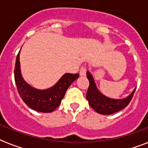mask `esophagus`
<instances>
[{"instance_id": "obj_1", "label": "esophagus", "mask_w": 148, "mask_h": 148, "mask_svg": "<svg viewBox=\"0 0 148 148\" xmlns=\"http://www.w3.org/2000/svg\"><path fill=\"white\" fill-rule=\"evenodd\" d=\"M86 73H87V70H86V68L84 66H82L81 68L80 72H79V74H80L81 76H85L86 75Z\"/></svg>"}]
</instances>
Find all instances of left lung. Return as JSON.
<instances>
[{"instance_id":"obj_1","label":"left lung","mask_w":148,"mask_h":148,"mask_svg":"<svg viewBox=\"0 0 148 148\" xmlns=\"http://www.w3.org/2000/svg\"><path fill=\"white\" fill-rule=\"evenodd\" d=\"M87 77L90 85L86 94V98L90 106L95 112L101 115H110L126 108L131 101L136 88L126 98L115 99L103 95L96 87L93 76L90 71H87Z\"/></svg>"}]
</instances>
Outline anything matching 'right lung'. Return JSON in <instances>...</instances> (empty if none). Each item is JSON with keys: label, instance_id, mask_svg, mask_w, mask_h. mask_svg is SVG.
<instances>
[{"label": "right lung", "instance_id": "add662e5", "mask_svg": "<svg viewBox=\"0 0 148 148\" xmlns=\"http://www.w3.org/2000/svg\"><path fill=\"white\" fill-rule=\"evenodd\" d=\"M20 52L15 61V81L22 100L31 109L40 113H51L58 108L70 84L79 77V74L65 73L58 82L45 90H38L29 85L22 77L20 65Z\"/></svg>", "mask_w": 148, "mask_h": 148}]
</instances>
